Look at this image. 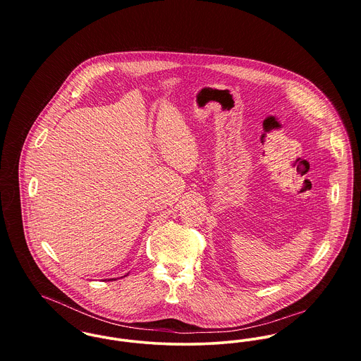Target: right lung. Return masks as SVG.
Listing matches in <instances>:
<instances>
[{
  "mask_svg": "<svg viewBox=\"0 0 361 361\" xmlns=\"http://www.w3.org/2000/svg\"><path fill=\"white\" fill-rule=\"evenodd\" d=\"M126 275H128V274H126ZM126 275H125V276H126ZM112 279H115V278H112ZM112 279H108V281H112Z\"/></svg>",
  "mask_w": 361,
  "mask_h": 361,
  "instance_id": "right-lung-1",
  "label": "right lung"
}]
</instances>
